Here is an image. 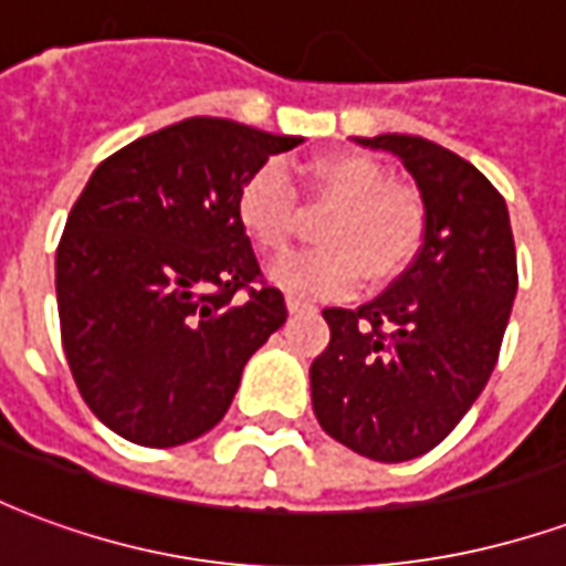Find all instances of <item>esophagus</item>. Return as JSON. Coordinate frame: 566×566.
<instances>
[{
	"instance_id": "esophagus-1",
	"label": "esophagus",
	"mask_w": 566,
	"mask_h": 566,
	"mask_svg": "<svg viewBox=\"0 0 566 566\" xmlns=\"http://www.w3.org/2000/svg\"><path fill=\"white\" fill-rule=\"evenodd\" d=\"M287 308H291V312H306V308H315V306L306 303V300H300V296H287Z\"/></svg>"
}]
</instances>
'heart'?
<instances>
[{
	"instance_id": "heart-1",
	"label": "heart",
	"mask_w": 566,
	"mask_h": 566,
	"mask_svg": "<svg viewBox=\"0 0 566 566\" xmlns=\"http://www.w3.org/2000/svg\"><path fill=\"white\" fill-rule=\"evenodd\" d=\"M308 199L327 211L318 251L272 266L291 294L343 296L397 282L424 245L427 202L416 187L388 181V169L364 150H333L306 169ZM233 214L260 258H282L300 230V206L279 163H263L242 178Z\"/></svg>"
}]
</instances>
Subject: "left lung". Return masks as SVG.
Masks as SVG:
<instances>
[{"label": "left lung", "instance_id": "left-lung-1", "mask_svg": "<svg viewBox=\"0 0 566 566\" xmlns=\"http://www.w3.org/2000/svg\"><path fill=\"white\" fill-rule=\"evenodd\" d=\"M391 150L427 202L416 263L357 308H324L331 345L312 360L321 427L357 454L397 463L458 427L497 367L518 287L510 211L473 163L421 136L360 139Z\"/></svg>", "mask_w": 566, "mask_h": 566}]
</instances>
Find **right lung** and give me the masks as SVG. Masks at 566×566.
Segmentation results:
<instances>
[{"label":"right lung","instance_id":"obj_1","mask_svg":"<svg viewBox=\"0 0 566 566\" xmlns=\"http://www.w3.org/2000/svg\"><path fill=\"white\" fill-rule=\"evenodd\" d=\"M296 145L190 117L93 169L56 245V308L72 379L117 437L148 449L202 437L284 324V294L233 199L248 172Z\"/></svg>","mask_w":566,"mask_h":566}]
</instances>
